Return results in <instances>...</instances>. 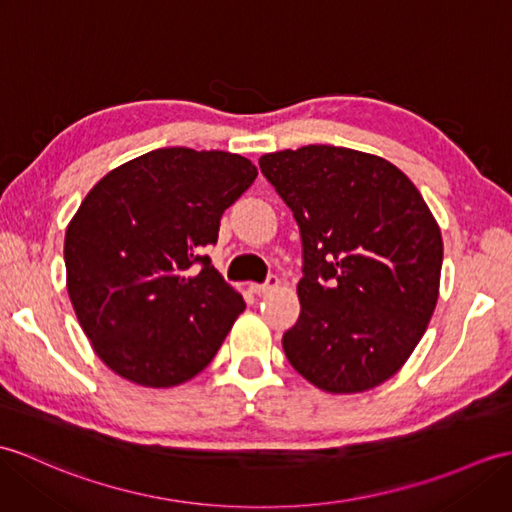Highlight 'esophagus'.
I'll return each instance as SVG.
<instances>
[{
	"mask_svg": "<svg viewBox=\"0 0 512 512\" xmlns=\"http://www.w3.org/2000/svg\"><path fill=\"white\" fill-rule=\"evenodd\" d=\"M279 288V279L277 277H268V281L266 283H251L248 285V290H251L253 294H268V292H272V290H277Z\"/></svg>",
	"mask_w": 512,
	"mask_h": 512,
	"instance_id": "34e87169",
	"label": "esophagus"
}]
</instances>
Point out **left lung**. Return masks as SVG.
Instances as JSON below:
<instances>
[{"mask_svg": "<svg viewBox=\"0 0 512 512\" xmlns=\"http://www.w3.org/2000/svg\"><path fill=\"white\" fill-rule=\"evenodd\" d=\"M259 168L303 242L301 314L283 334L294 371L334 395L384 384L434 314L443 237L419 189L375 154L303 146Z\"/></svg>", "mask_w": 512, "mask_h": 512, "instance_id": "1", "label": "left lung"}]
</instances>
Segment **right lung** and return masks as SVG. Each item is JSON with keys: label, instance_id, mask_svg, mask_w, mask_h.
I'll return each mask as SVG.
<instances>
[{"label": "right lung", "instance_id": "add662e5", "mask_svg": "<svg viewBox=\"0 0 512 512\" xmlns=\"http://www.w3.org/2000/svg\"><path fill=\"white\" fill-rule=\"evenodd\" d=\"M255 178L240 154L159 148L82 200L65 233L67 292L113 373L170 388L213 360L246 303L200 253Z\"/></svg>", "mask_w": 512, "mask_h": 512}]
</instances>
